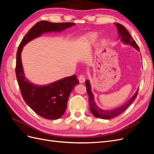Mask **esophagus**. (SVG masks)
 I'll return each mask as SVG.
<instances>
[{
    "label": "esophagus",
    "instance_id": "esophagus-1",
    "mask_svg": "<svg viewBox=\"0 0 154 154\" xmlns=\"http://www.w3.org/2000/svg\"><path fill=\"white\" fill-rule=\"evenodd\" d=\"M78 80H79V82H80V83H84L85 81V78L84 75H83V74H81V75L79 76Z\"/></svg>",
    "mask_w": 154,
    "mask_h": 154
}]
</instances>
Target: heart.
<instances>
[{
    "mask_svg": "<svg viewBox=\"0 0 154 154\" xmlns=\"http://www.w3.org/2000/svg\"><path fill=\"white\" fill-rule=\"evenodd\" d=\"M90 38L92 40V39H94L95 38V35H91L90 36Z\"/></svg>",
    "mask_w": 154,
    "mask_h": 154,
    "instance_id": "b5f03b06",
    "label": "heart"
}]
</instances>
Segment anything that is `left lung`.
Wrapping results in <instances>:
<instances>
[{"instance_id": "obj_1", "label": "left lung", "mask_w": 154, "mask_h": 154, "mask_svg": "<svg viewBox=\"0 0 154 154\" xmlns=\"http://www.w3.org/2000/svg\"><path fill=\"white\" fill-rule=\"evenodd\" d=\"M114 24L116 25V27H117L118 34H119V38H121V41L123 42L125 44L132 45V47L136 48L137 50L139 51V48L138 47L137 44H136V41L133 39L132 36L130 35L127 29H126L123 25L118 24V23H115ZM85 83H86L85 85L87 87V94L88 95V102H89L90 110H91V113L93 114V116H94L95 117L97 118L104 119H109L115 118L116 116H118L120 114L123 113V112L134 101L135 99L136 98L138 91H139L138 89L131 98H130L127 102H126V103L122 106L114 109L103 110V109H100L99 106H97V105L96 103L94 95H93L92 92L91 91V87L89 81L87 80L85 81Z\"/></svg>"}]
</instances>
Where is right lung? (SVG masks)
<instances>
[{"label": "right lung", "instance_id": "right-lung-1", "mask_svg": "<svg viewBox=\"0 0 154 154\" xmlns=\"http://www.w3.org/2000/svg\"><path fill=\"white\" fill-rule=\"evenodd\" d=\"M74 25L75 24L72 22H38L31 27L18 46L15 73L21 94L30 108L45 119H57L62 117L66 110L69 97L79 82L76 76L73 75L46 85H37L31 83L24 73L21 60L22 51L27 43L45 32H60Z\"/></svg>", "mask_w": 154, "mask_h": 154}]
</instances>
